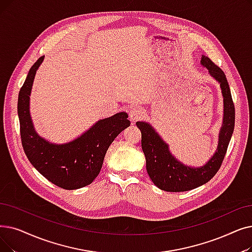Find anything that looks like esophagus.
<instances>
[{
  "mask_svg": "<svg viewBox=\"0 0 252 252\" xmlns=\"http://www.w3.org/2000/svg\"><path fill=\"white\" fill-rule=\"evenodd\" d=\"M143 110H142V108L139 106H134L129 109L128 111V115L130 120H133V122H136L139 118H141L143 116Z\"/></svg>",
  "mask_w": 252,
  "mask_h": 252,
  "instance_id": "1",
  "label": "esophagus"
}]
</instances>
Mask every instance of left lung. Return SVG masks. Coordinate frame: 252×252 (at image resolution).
Wrapping results in <instances>:
<instances>
[{
    "label": "left lung",
    "mask_w": 252,
    "mask_h": 252,
    "mask_svg": "<svg viewBox=\"0 0 252 252\" xmlns=\"http://www.w3.org/2000/svg\"><path fill=\"white\" fill-rule=\"evenodd\" d=\"M201 64L220 85L223 96V119L218 134V145L211 158L204 166L189 167L175 158L167 144L150 124L137 122L141 130L142 150L146 159V170L157 187L166 191H188L207 183L220 170L235 126V107L231 90L223 71L208 57L202 56Z\"/></svg>",
    "instance_id": "left-lung-1"
}]
</instances>
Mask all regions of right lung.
<instances>
[{"instance_id": "1", "label": "right lung", "mask_w": 252, "mask_h": 252, "mask_svg": "<svg viewBox=\"0 0 252 252\" xmlns=\"http://www.w3.org/2000/svg\"><path fill=\"white\" fill-rule=\"evenodd\" d=\"M43 61L44 57H41L32 65L18 94L21 143L32 165L47 180L64 189H81L99 175L109 146L130 122L127 113H116L97 120L82 135L63 144L52 143L39 136L31 117L30 95Z\"/></svg>"}]
</instances>
